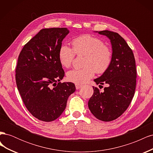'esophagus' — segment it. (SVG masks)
Returning a JSON list of instances; mask_svg holds the SVG:
<instances>
[{"instance_id": "34e87169", "label": "esophagus", "mask_w": 153, "mask_h": 153, "mask_svg": "<svg viewBox=\"0 0 153 153\" xmlns=\"http://www.w3.org/2000/svg\"><path fill=\"white\" fill-rule=\"evenodd\" d=\"M82 85H80V84H75V87H76V89H77V90H78L79 89H80V88L82 87Z\"/></svg>"}]
</instances>
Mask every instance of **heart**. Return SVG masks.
Masks as SVG:
<instances>
[{"label": "heart", "instance_id": "heart-1", "mask_svg": "<svg viewBox=\"0 0 153 153\" xmlns=\"http://www.w3.org/2000/svg\"><path fill=\"white\" fill-rule=\"evenodd\" d=\"M73 48L62 45L59 51V58L62 66L69 68L73 62L75 53L85 55L84 67L68 72L69 81L82 84L94 76L95 71L98 74L105 73L109 68L112 59L110 48L105 45L101 39L85 34L78 36L72 41Z\"/></svg>", "mask_w": 153, "mask_h": 153}]
</instances>
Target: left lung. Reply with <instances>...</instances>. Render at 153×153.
Here are the masks:
<instances>
[{
	"label": "left lung",
	"mask_w": 153,
	"mask_h": 153,
	"mask_svg": "<svg viewBox=\"0 0 153 153\" xmlns=\"http://www.w3.org/2000/svg\"><path fill=\"white\" fill-rule=\"evenodd\" d=\"M96 32L110 40L112 59L107 70L94 80L96 84H105L107 87L101 91L93 86L94 93L88 106L97 119L108 122L121 116L133 98L137 78L135 59L132 50L117 32L107 30Z\"/></svg>",
	"instance_id": "8db88e82"
}]
</instances>
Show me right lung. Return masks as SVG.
Masks as SVG:
<instances>
[{
	"label": "right lung",
	"mask_w": 153,
	"mask_h": 153,
	"mask_svg": "<svg viewBox=\"0 0 153 153\" xmlns=\"http://www.w3.org/2000/svg\"><path fill=\"white\" fill-rule=\"evenodd\" d=\"M69 32L67 28L41 29L18 56V90L29 112L40 121L50 122L60 117L69 96L76 90L73 83L60 82L64 71L59 51Z\"/></svg>",
	"instance_id": "right-lung-1"
}]
</instances>
